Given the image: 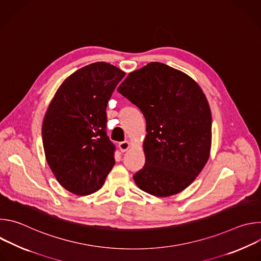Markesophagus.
<instances>
[{"label":"esophagus","mask_w":261,"mask_h":261,"mask_svg":"<svg viewBox=\"0 0 261 261\" xmlns=\"http://www.w3.org/2000/svg\"><path fill=\"white\" fill-rule=\"evenodd\" d=\"M119 147H120L121 152H126L130 147V143H129V141H122L119 143Z\"/></svg>","instance_id":"esophagus-1"}]
</instances>
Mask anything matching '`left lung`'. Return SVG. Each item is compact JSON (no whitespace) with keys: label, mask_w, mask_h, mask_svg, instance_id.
<instances>
[{"label":"left lung","mask_w":261,"mask_h":261,"mask_svg":"<svg viewBox=\"0 0 261 261\" xmlns=\"http://www.w3.org/2000/svg\"><path fill=\"white\" fill-rule=\"evenodd\" d=\"M118 92L146 122L145 163L133 175L137 187L158 197L179 193L210 157L212 114L202 90L184 72L152 62L129 73Z\"/></svg>","instance_id":"left-lung-1"}]
</instances>
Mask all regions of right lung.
<instances>
[{
    "label": "right lung",
    "mask_w": 261,
    "mask_h": 261,
    "mask_svg": "<svg viewBox=\"0 0 261 261\" xmlns=\"http://www.w3.org/2000/svg\"><path fill=\"white\" fill-rule=\"evenodd\" d=\"M125 72L104 62L88 65L66 79L42 124L46 161L69 192L98 191L115 165L116 145L106 133V107Z\"/></svg>",
    "instance_id": "right-lung-1"
}]
</instances>
